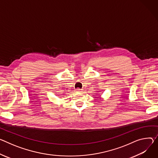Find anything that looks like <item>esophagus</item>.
I'll list each match as a JSON object with an SVG mask.
<instances>
[{
  "instance_id": "1",
  "label": "esophagus",
  "mask_w": 158,
  "mask_h": 158,
  "mask_svg": "<svg viewBox=\"0 0 158 158\" xmlns=\"http://www.w3.org/2000/svg\"><path fill=\"white\" fill-rule=\"evenodd\" d=\"M76 91H78V92H81V91H82V89H79V88H77V89H76Z\"/></svg>"
}]
</instances>
